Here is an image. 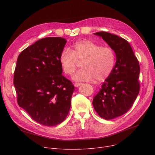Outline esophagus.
Segmentation results:
<instances>
[{
  "label": "esophagus",
  "instance_id": "34e87169",
  "mask_svg": "<svg viewBox=\"0 0 155 155\" xmlns=\"http://www.w3.org/2000/svg\"><path fill=\"white\" fill-rule=\"evenodd\" d=\"M82 85V83H75V86L76 87H79V86H80V85Z\"/></svg>",
  "mask_w": 155,
  "mask_h": 155
}]
</instances>
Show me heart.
I'll return each instance as SVG.
<instances>
[{
  "label": "heart",
  "mask_w": 155,
  "mask_h": 155,
  "mask_svg": "<svg viewBox=\"0 0 155 155\" xmlns=\"http://www.w3.org/2000/svg\"><path fill=\"white\" fill-rule=\"evenodd\" d=\"M59 61L65 74L72 75L78 61L84 67L73 75L75 81H103L109 77L116 62L115 53L109 46H101L91 40L77 41L70 49L64 48Z\"/></svg>",
  "instance_id": "1"
}]
</instances>
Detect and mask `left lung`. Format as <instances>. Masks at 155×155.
<instances>
[{
  "label": "left lung",
  "instance_id": "8db88e82",
  "mask_svg": "<svg viewBox=\"0 0 155 155\" xmlns=\"http://www.w3.org/2000/svg\"><path fill=\"white\" fill-rule=\"evenodd\" d=\"M112 48L116 63L109 77L93 99L94 109L104 119L123 115L131 107L140 92V64L127 41L107 32H97Z\"/></svg>",
  "mask_w": 155,
  "mask_h": 155
}]
</instances>
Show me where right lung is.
<instances>
[{"label":"right lung","instance_id":"right-lung-1","mask_svg":"<svg viewBox=\"0 0 155 155\" xmlns=\"http://www.w3.org/2000/svg\"><path fill=\"white\" fill-rule=\"evenodd\" d=\"M67 40L45 38L24 50L16 64L14 85L18 103L37 123L56 126L66 119L75 87L62 75L59 58Z\"/></svg>","mask_w":155,"mask_h":155}]
</instances>
